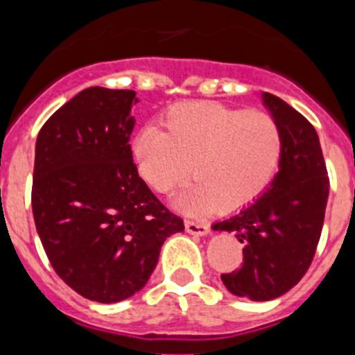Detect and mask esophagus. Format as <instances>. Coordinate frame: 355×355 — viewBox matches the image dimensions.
Returning a JSON list of instances; mask_svg holds the SVG:
<instances>
[{"label": "esophagus", "mask_w": 355, "mask_h": 355, "mask_svg": "<svg viewBox=\"0 0 355 355\" xmlns=\"http://www.w3.org/2000/svg\"><path fill=\"white\" fill-rule=\"evenodd\" d=\"M184 229H187V233L196 234V236H208V234H209L208 225L199 224V222L187 220V222H184Z\"/></svg>", "instance_id": "34e87169"}]
</instances>
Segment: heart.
<instances>
[{"label":"heart","instance_id":"obj_1","mask_svg":"<svg viewBox=\"0 0 355 355\" xmlns=\"http://www.w3.org/2000/svg\"><path fill=\"white\" fill-rule=\"evenodd\" d=\"M163 128L146 126L135 135V162L159 193L180 187L192 172L196 181L174 197L187 213L245 208L265 193L281 167L283 130L263 112L184 103L168 110Z\"/></svg>","mask_w":355,"mask_h":355}]
</instances>
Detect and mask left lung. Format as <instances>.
<instances>
[{
    "label": "left lung",
    "instance_id": "1",
    "mask_svg": "<svg viewBox=\"0 0 355 355\" xmlns=\"http://www.w3.org/2000/svg\"><path fill=\"white\" fill-rule=\"evenodd\" d=\"M261 101L283 130L281 167L263 196L211 227L233 233L243 243V263L222 274V283L236 297L265 302L291 290L311 265L329 178L311 122L277 96L263 92Z\"/></svg>",
    "mask_w": 355,
    "mask_h": 355
}]
</instances>
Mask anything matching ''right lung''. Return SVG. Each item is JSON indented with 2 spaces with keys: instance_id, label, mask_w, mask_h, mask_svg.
I'll return each instance as SVG.
<instances>
[{
  "instance_id": "add662e5",
  "label": "right lung",
  "mask_w": 355,
  "mask_h": 355,
  "mask_svg": "<svg viewBox=\"0 0 355 355\" xmlns=\"http://www.w3.org/2000/svg\"><path fill=\"white\" fill-rule=\"evenodd\" d=\"M137 103L135 90H81L35 144L31 208L44 250L65 284L101 304L142 290L163 241L184 231L133 163Z\"/></svg>"
}]
</instances>
